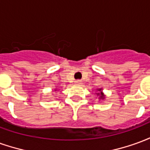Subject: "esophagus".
I'll return each mask as SVG.
<instances>
[{"label":"esophagus","mask_w":150,"mask_h":150,"mask_svg":"<svg viewBox=\"0 0 150 150\" xmlns=\"http://www.w3.org/2000/svg\"><path fill=\"white\" fill-rule=\"evenodd\" d=\"M75 85H81L82 84V81L81 80H76L75 82Z\"/></svg>","instance_id":"34e87169"}]
</instances>
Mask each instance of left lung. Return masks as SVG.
<instances>
[{
  "label": "left lung",
  "mask_w": 150,
  "mask_h": 150,
  "mask_svg": "<svg viewBox=\"0 0 150 150\" xmlns=\"http://www.w3.org/2000/svg\"><path fill=\"white\" fill-rule=\"evenodd\" d=\"M96 96H99V100H104L106 98V96L103 92V89L102 88H97L96 89Z\"/></svg>",
  "instance_id": "obj_1"
}]
</instances>
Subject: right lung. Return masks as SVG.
I'll use <instances>...</instances> for the list:
<instances>
[{
	"instance_id": "add662e5",
	"label": "right lung",
	"mask_w": 150,
	"mask_h": 150,
	"mask_svg": "<svg viewBox=\"0 0 150 150\" xmlns=\"http://www.w3.org/2000/svg\"><path fill=\"white\" fill-rule=\"evenodd\" d=\"M57 90H58V89H57V88H55V89L54 90V91H57Z\"/></svg>"
}]
</instances>
